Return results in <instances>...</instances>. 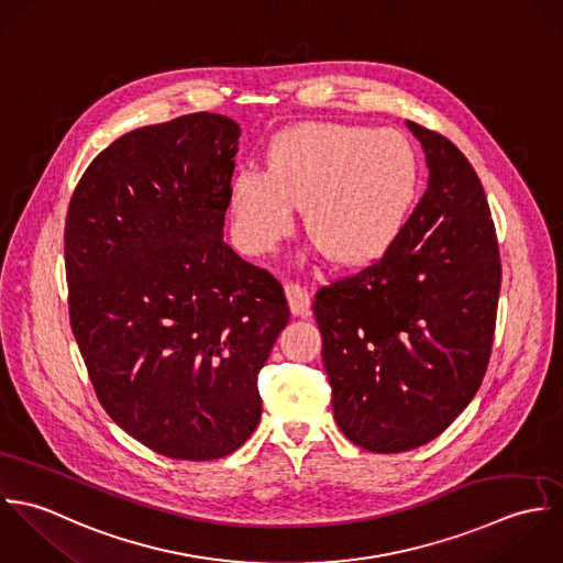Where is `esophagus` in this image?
I'll return each instance as SVG.
<instances>
[{
    "label": "esophagus",
    "mask_w": 563,
    "mask_h": 563,
    "mask_svg": "<svg viewBox=\"0 0 563 563\" xmlns=\"http://www.w3.org/2000/svg\"><path fill=\"white\" fill-rule=\"evenodd\" d=\"M285 294L289 300V309L294 316L307 318L311 313V294L307 287L298 285V283H287L285 285Z\"/></svg>",
    "instance_id": "esophagus-1"
}]
</instances>
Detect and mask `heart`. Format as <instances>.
I'll return each instance as SVG.
<instances>
[{"label": "heart", "instance_id": "1", "mask_svg": "<svg viewBox=\"0 0 563 563\" xmlns=\"http://www.w3.org/2000/svg\"><path fill=\"white\" fill-rule=\"evenodd\" d=\"M418 156L396 130L302 123L274 136L267 169H241L230 189L232 228L250 254L305 228L339 265L378 258L407 224L418 196Z\"/></svg>", "mask_w": 563, "mask_h": 563}]
</instances>
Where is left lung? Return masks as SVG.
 I'll use <instances>...</instances> for the list:
<instances>
[{
  "label": "left lung",
  "instance_id": "1",
  "mask_svg": "<svg viewBox=\"0 0 563 563\" xmlns=\"http://www.w3.org/2000/svg\"><path fill=\"white\" fill-rule=\"evenodd\" d=\"M407 125L427 154L424 196L380 258L313 300L338 427L387 454L435 440L470 405L500 294L496 228L474 167L440 132Z\"/></svg>",
  "mask_w": 563,
  "mask_h": 563
}]
</instances>
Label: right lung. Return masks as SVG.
I'll return each mask as SVG.
<instances>
[{
	"mask_svg": "<svg viewBox=\"0 0 563 563\" xmlns=\"http://www.w3.org/2000/svg\"><path fill=\"white\" fill-rule=\"evenodd\" d=\"M239 125L194 113L119 136L65 222L69 320L100 405L143 446L209 461L258 427L289 322L280 283L224 241Z\"/></svg>",
	"mask_w": 563,
	"mask_h": 563,
	"instance_id": "right-lung-1",
	"label": "right lung"
}]
</instances>
